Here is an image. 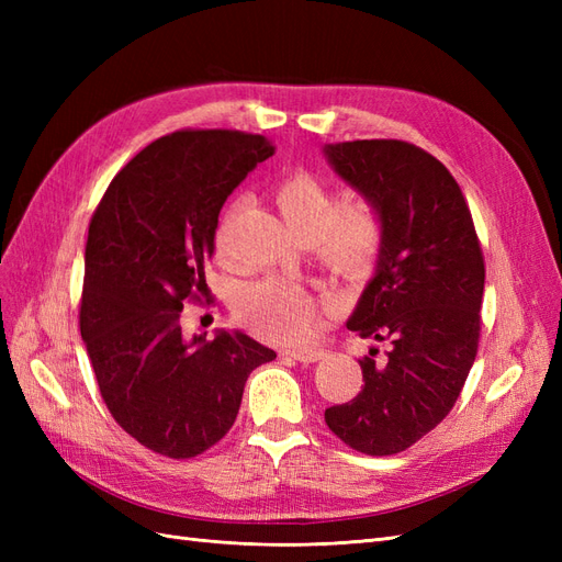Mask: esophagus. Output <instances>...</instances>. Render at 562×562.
<instances>
[{
  "mask_svg": "<svg viewBox=\"0 0 562 562\" xmlns=\"http://www.w3.org/2000/svg\"><path fill=\"white\" fill-rule=\"evenodd\" d=\"M285 353L293 356V359L300 363H316L323 356L321 349H285Z\"/></svg>",
  "mask_w": 562,
  "mask_h": 562,
  "instance_id": "obj_1",
  "label": "esophagus"
}]
</instances>
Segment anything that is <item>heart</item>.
Masks as SVG:
<instances>
[{
	"instance_id": "1",
	"label": "heart",
	"mask_w": 562,
	"mask_h": 562,
	"mask_svg": "<svg viewBox=\"0 0 562 562\" xmlns=\"http://www.w3.org/2000/svg\"><path fill=\"white\" fill-rule=\"evenodd\" d=\"M277 206L302 241H310L316 260L339 277L359 279L375 265L384 241L378 209L363 199L337 206L330 187L293 173L277 187ZM318 302L302 285L285 279H265L244 285L234 297V312L244 326L271 342H300L318 321Z\"/></svg>"
}]
</instances>
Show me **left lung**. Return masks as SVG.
Returning <instances> with one entry per match:
<instances>
[{
	"instance_id": "1",
	"label": "left lung",
	"mask_w": 562,
	"mask_h": 562,
	"mask_svg": "<svg viewBox=\"0 0 562 562\" xmlns=\"http://www.w3.org/2000/svg\"><path fill=\"white\" fill-rule=\"evenodd\" d=\"M333 171L378 209L375 274L347 328L389 342L359 359V396L326 411L330 431L366 454H396L452 411L479 351L485 265L448 168L403 140L323 147Z\"/></svg>"
}]
</instances>
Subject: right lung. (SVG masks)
<instances>
[{"label":"right lung","mask_w":562,"mask_h":562,"mask_svg":"<svg viewBox=\"0 0 562 562\" xmlns=\"http://www.w3.org/2000/svg\"><path fill=\"white\" fill-rule=\"evenodd\" d=\"M274 155L265 135L178 131L110 182L83 250L79 328L108 411L151 452L190 459L239 413L250 372L277 359L241 330L187 339L182 302L206 293L220 209Z\"/></svg>","instance_id":"right-lung-1"}]
</instances>
